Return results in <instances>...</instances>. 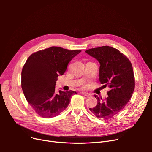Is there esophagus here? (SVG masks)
I'll list each match as a JSON object with an SVG mask.
<instances>
[{"label": "esophagus", "instance_id": "esophagus-1", "mask_svg": "<svg viewBox=\"0 0 152 152\" xmlns=\"http://www.w3.org/2000/svg\"><path fill=\"white\" fill-rule=\"evenodd\" d=\"M82 94L86 96H87V97H89V96H91V94L90 93H86V92H83V93H82Z\"/></svg>", "mask_w": 152, "mask_h": 152}]
</instances>
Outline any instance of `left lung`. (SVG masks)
Segmentation results:
<instances>
[{"mask_svg": "<svg viewBox=\"0 0 152 152\" xmlns=\"http://www.w3.org/2000/svg\"><path fill=\"white\" fill-rule=\"evenodd\" d=\"M86 53L97 59L100 65V83L104 84L103 88H110L104 100L94 95L97 105L89 110L96 117L108 120L120 113L131 98L135 86L132 66L118 50L108 45L88 49Z\"/></svg>", "mask_w": 152, "mask_h": 152, "instance_id": "8db88e82", "label": "left lung"}]
</instances>
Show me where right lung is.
Masks as SVG:
<instances>
[{"mask_svg": "<svg viewBox=\"0 0 152 152\" xmlns=\"http://www.w3.org/2000/svg\"><path fill=\"white\" fill-rule=\"evenodd\" d=\"M80 50L53 46L32 54L21 72V87L27 102L40 117L59 115L70 102L75 91H55L59 75L66 71L68 63Z\"/></svg>", "mask_w": 152, "mask_h": 152, "instance_id": "right-lung-1", "label": "right lung"}]
</instances>
